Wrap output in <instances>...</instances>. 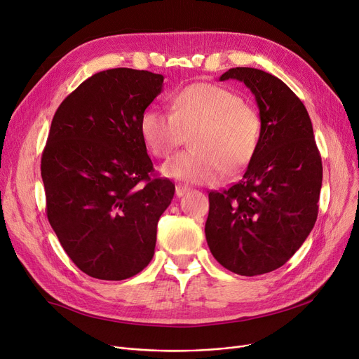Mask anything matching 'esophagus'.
<instances>
[{
	"label": "esophagus",
	"instance_id": "obj_1",
	"mask_svg": "<svg viewBox=\"0 0 359 359\" xmlns=\"http://www.w3.org/2000/svg\"><path fill=\"white\" fill-rule=\"evenodd\" d=\"M187 191H189V187L184 186V184H176V196H183Z\"/></svg>",
	"mask_w": 359,
	"mask_h": 359
}]
</instances>
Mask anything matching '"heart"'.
Listing matches in <instances>:
<instances>
[{
  "instance_id": "heart-1",
  "label": "heart",
  "mask_w": 359,
  "mask_h": 359,
  "mask_svg": "<svg viewBox=\"0 0 359 359\" xmlns=\"http://www.w3.org/2000/svg\"><path fill=\"white\" fill-rule=\"evenodd\" d=\"M141 135L149 153L164 158L191 137V149L161 165L165 177L186 183H215L224 170L238 173L255 157L262 123L255 107L236 93L210 83L182 88L172 100V113L147 110Z\"/></svg>"
}]
</instances>
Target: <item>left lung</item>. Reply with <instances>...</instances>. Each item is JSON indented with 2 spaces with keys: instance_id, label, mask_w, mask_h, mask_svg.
<instances>
[{
  "instance_id": "left-lung-1",
  "label": "left lung",
  "mask_w": 359,
  "mask_h": 359,
  "mask_svg": "<svg viewBox=\"0 0 359 359\" xmlns=\"http://www.w3.org/2000/svg\"><path fill=\"white\" fill-rule=\"evenodd\" d=\"M230 79L255 94L260 142L240 182L210 192L205 236L225 269L255 276L280 268L309 237L318 214L323 165L309 111L284 81L248 67L219 77Z\"/></svg>"
}]
</instances>
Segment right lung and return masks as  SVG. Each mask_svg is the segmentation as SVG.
<instances>
[{
    "mask_svg": "<svg viewBox=\"0 0 359 359\" xmlns=\"http://www.w3.org/2000/svg\"><path fill=\"white\" fill-rule=\"evenodd\" d=\"M163 80L149 71L106 69L81 83L53 115L41 163L46 215L88 276L122 280L154 256L157 224L175 184L151 177L140 125Z\"/></svg>",
    "mask_w": 359,
    "mask_h": 359,
    "instance_id": "right-lung-1",
    "label": "right lung"
}]
</instances>
